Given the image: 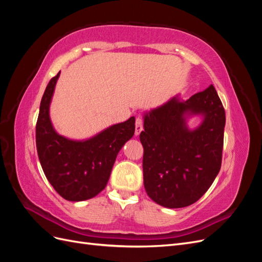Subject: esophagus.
<instances>
[{"mask_svg":"<svg viewBox=\"0 0 262 262\" xmlns=\"http://www.w3.org/2000/svg\"><path fill=\"white\" fill-rule=\"evenodd\" d=\"M142 130H143V119H142L141 117H138L136 119V134L137 136H139Z\"/></svg>","mask_w":262,"mask_h":262,"instance_id":"obj_1","label":"esophagus"}]
</instances>
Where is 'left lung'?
I'll return each instance as SVG.
<instances>
[{"label": "left lung", "instance_id": "left-lung-1", "mask_svg": "<svg viewBox=\"0 0 262 262\" xmlns=\"http://www.w3.org/2000/svg\"><path fill=\"white\" fill-rule=\"evenodd\" d=\"M205 116L190 132L185 114ZM225 110L213 85L186 101L173 97L144 116L140 141L148 196L166 208H185L208 191L217 176L224 143Z\"/></svg>", "mask_w": 262, "mask_h": 262}]
</instances>
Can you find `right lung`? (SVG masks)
<instances>
[{
	"label": "right lung",
	"instance_id": "1",
	"mask_svg": "<svg viewBox=\"0 0 262 262\" xmlns=\"http://www.w3.org/2000/svg\"><path fill=\"white\" fill-rule=\"evenodd\" d=\"M60 72L46 87L36 124V146L47 179L62 198L84 201L105 189L116 157L136 130V119L109 126L86 141H72L54 131L49 106Z\"/></svg>",
	"mask_w": 262,
	"mask_h": 262
}]
</instances>
